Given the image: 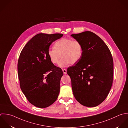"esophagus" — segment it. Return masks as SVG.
Listing matches in <instances>:
<instances>
[{
  "label": "esophagus",
  "mask_w": 128,
  "mask_h": 128,
  "mask_svg": "<svg viewBox=\"0 0 128 128\" xmlns=\"http://www.w3.org/2000/svg\"><path fill=\"white\" fill-rule=\"evenodd\" d=\"M62 71H63V72L64 74H67V70L66 69H62Z\"/></svg>",
  "instance_id": "1"
}]
</instances>
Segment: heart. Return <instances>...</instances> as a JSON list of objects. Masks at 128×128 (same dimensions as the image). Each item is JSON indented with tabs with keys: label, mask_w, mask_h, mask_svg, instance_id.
Returning <instances> with one entry per match:
<instances>
[{
	"label": "heart",
	"mask_w": 128,
	"mask_h": 128,
	"mask_svg": "<svg viewBox=\"0 0 128 128\" xmlns=\"http://www.w3.org/2000/svg\"><path fill=\"white\" fill-rule=\"evenodd\" d=\"M83 54V48L81 43L77 40L69 38H62L54 45V48L48 50L47 54L50 61L54 64L58 63L59 66L65 67L70 63L74 64L81 59Z\"/></svg>",
	"instance_id": "1"
}]
</instances>
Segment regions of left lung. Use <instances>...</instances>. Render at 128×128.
<instances>
[{
    "instance_id": "obj_1",
    "label": "left lung",
    "mask_w": 128,
    "mask_h": 128,
    "mask_svg": "<svg viewBox=\"0 0 128 128\" xmlns=\"http://www.w3.org/2000/svg\"><path fill=\"white\" fill-rule=\"evenodd\" d=\"M83 48L80 60L69 67L73 95L81 105L96 107L107 98L113 83V60L105 42L91 31L71 35Z\"/></svg>"
}]
</instances>
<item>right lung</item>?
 <instances>
[{"label":"right lung","instance_id":"1","mask_svg":"<svg viewBox=\"0 0 128 128\" xmlns=\"http://www.w3.org/2000/svg\"><path fill=\"white\" fill-rule=\"evenodd\" d=\"M63 36L39 33L27 43L20 54L17 69L20 88L37 107H48L58 97L63 73L50 61L47 52L52 43Z\"/></svg>","mask_w":128,"mask_h":128}]
</instances>
